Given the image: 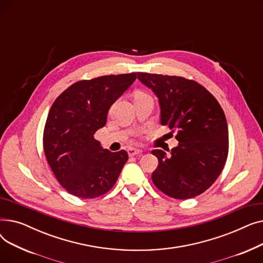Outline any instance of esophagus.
I'll return each mask as SVG.
<instances>
[{"label":"esophagus","instance_id":"34e87169","mask_svg":"<svg viewBox=\"0 0 263 263\" xmlns=\"http://www.w3.org/2000/svg\"><path fill=\"white\" fill-rule=\"evenodd\" d=\"M128 154L130 157H133V156H137L142 154V150L141 149H136V148H129L128 149Z\"/></svg>","mask_w":263,"mask_h":263}]
</instances>
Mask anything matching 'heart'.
I'll use <instances>...</instances> for the list:
<instances>
[{
  "label": "heart",
  "mask_w": 263,
  "mask_h": 263,
  "mask_svg": "<svg viewBox=\"0 0 263 263\" xmlns=\"http://www.w3.org/2000/svg\"><path fill=\"white\" fill-rule=\"evenodd\" d=\"M139 95H143V93H139Z\"/></svg>",
  "instance_id": "1"
}]
</instances>
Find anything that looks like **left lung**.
Wrapping results in <instances>:
<instances>
[{
    "label": "left lung",
    "instance_id": "8db88e82",
    "mask_svg": "<svg viewBox=\"0 0 263 263\" xmlns=\"http://www.w3.org/2000/svg\"><path fill=\"white\" fill-rule=\"evenodd\" d=\"M158 97L161 124L177 132L178 146L159 160L155 185L170 197L189 199L208 190L222 173L228 156V127L223 108L203 86L181 77L137 72ZM170 151V150H168Z\"/></svg>",
    "mask_w": 263,
    "mask_h": 263
}]
</instances>
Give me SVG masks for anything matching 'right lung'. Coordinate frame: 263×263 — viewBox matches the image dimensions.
Masks as SVG:
<instances>
[{
  "label": "right lung",
  "mask_w": 263,
  "mask_h": 263,
  "mask_svg": "<svg viewBox=\"0 0 263 263\" xmlns=\"http://www.w3.org/2000/svg\"><path fill=\"white\" fill-rule=\"evenodd\" d=\"M136 79V73L79 81L52 104L44 131V150L61 185L80 198L99 197L113 187L126 150L112 153L95 140L107 112Z\"/></svg>",
  "instance_id": "1"
}]
</instances>
